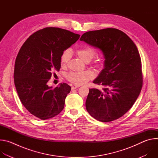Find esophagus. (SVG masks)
I'll use <instances>...</instances> for the list:
<instances>
[{"label":"esophagus","instance_id":"obj_1","mask_svg":"<svg viewBox=\"0 0 158 158\" xmlns=\"http://www.w3.org/2000/svg\"><path fill=\"white\" fill-rule=\"evenodd\" d=\"M80 85H73L71 86V89H77L78 87H79Z\"/></svg>","mask_w":158,"mask_h":158}]
</instances>
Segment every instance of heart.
<instances>
[{
	"instance_id": "heart-1",
	"label": "heart",
	"mask_w": 158,
	"mask_h": 158,
	"mask_svg": "<svg viewBox=\"0 0 158 158\" xmlns=\"http://www.w3.org/2000/svg\"><path fill=\"white\" fill-rule=\"evenodd\" d=\"M77 56L85 62L91 61L96 54V51L94 48L89 46H82L77 48L76 50ZM71 58V52L69 49L64 51L60 56V65L62 67H66L69 64ZM93 64L99 67L102 65L101 59L98 58L94 62ZM94 74L91 70H86L80 72H71L66 76V79L69 82L75 84H84L89 80L94 78Z\"/></svg>"
}]
</instances>
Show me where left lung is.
I'll return each mask as SVG.
<instances>
[{
  "label": "left lung",
  "instance_id": "left-lung-1",
  "mask_svg": "<svg viewBox=\"0 0 158 158\" xmlns=\"http://www.w3.org/2000/svg\"><path fill=\"white\" fill-rule=\"evenodd\" d=\"M81 40L102 51L104 69L93 81L102 90L89 89L85 106L94 119L107 123L122 117L143 86L141 60L136 44L123 31L107 28L82 34Z\"/></svg>",
  "mask_w": 158,
  "mask_h": 158
}]
</instances>
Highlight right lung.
Masks as SVG:
<instances>
[{
  "instance_id": "right-lung-1",
  "label": "right lung",
  "mask_w": 158,
  "mask_h": 158,
  "mask_svg": "<svg viewBox=\"0 0 158 158\" xmlns=\"http://www.w3.org/2000/svg\"><path fill=\"white\" fill-rule=\"evenodd\" d=\"M79 37L65 29L46 27L30 35L21 47L15 62L14 84L22 104L35 117L50 119L64 109L71 86L63 83L52 89L47 83L52 72L60 68L62 52Z\"/></svg>"
}]
</instances>
